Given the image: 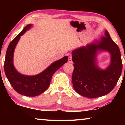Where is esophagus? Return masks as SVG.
<instances>
[{
    "instance_id": "34e87169",
    "label": "esophagus",
    "mask_w": 125,
    "mask_h": 125,
    "mask_svg": "<svg viewBox=\"0 0 125 125\" xmlns=\"http://www.w3.org/2000/svg\"><path fill=\"white\" fill-rule=\"evenodd\" d=\"M68 62L72 63V57L70 56L68 57Z\"/></svg>"
}]
</instances>
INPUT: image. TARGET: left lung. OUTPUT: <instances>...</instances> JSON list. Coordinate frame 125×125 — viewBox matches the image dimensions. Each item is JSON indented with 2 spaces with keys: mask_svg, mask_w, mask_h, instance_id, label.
<instances>
[{
  "mask_svg": "<svg viewBox=\"0 0 125 125\" xmlns=\"http://www.w3.org/2000/svg\"><path fill=\"white\" fill-rule=\"evenodd\" d=\"M99 41L86 45L72 52L74 70L72 83L76 92L89 98L105 95L115 88L121 74L122 63L121 53L108 31ZM106 50L111 54V63L105 70L96 64V56L99 50Z\"/></svg>",
  "mask_w": 125,
  "mask_h": 125,
  "instance_id": "8db88e82",
  "label": "left lung"
}]
</instances>
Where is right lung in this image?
Instances as JSON below:
<instances>
[{"instance_id": "1", "label": "right lung", "mask_w": 125, "mask_h": 125, "mask_svg": "<svg viewBox=\"0 0 125 125\" xmlns=\"http://www.w3.org/2000/svg\"><path fill=\"white\" fill-rule=\"evenodd\" d=\"M31 26V24L27 25L10 42L6 53L4 65L5 75L12 87L19 94L27 96H36L45 92L49 87L53 74L65 63L67 62L68 58V56H65L56 61L37 75L28 76L19 73L13 64L14 50L20 36Z\"/></svg>"}]
</instances>
